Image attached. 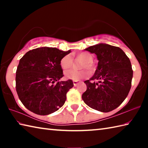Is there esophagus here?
<instances>
[{"instance_id":"34e87169","label":"esophagus","mask_w":148,"mask_h":148,"mask_svg":"<svg viewBox=\"0 0 148 148\" xmlns=\"http://www.w3.org/2000/svg\"><path fill=\"white\" fill-rule=\"evenodd\" d=\"M80 82L79 80H73V84L74 86H76L77 84H78Z\"/></svg>"}]
</instances>
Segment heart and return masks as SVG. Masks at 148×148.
Wrapping results in <instances>:
<instances>
[{
	"instance_id": "b5f03b06",
	"label": "heart",
	"mask_w": 148,
	"mask_h": 148,
	"mask_svg": "<svg viewBox=\"0 0 148 148\" xmlns=\"http://www.w3.org/2000/svg\"><path fill=\"white\" fill-rule=\"evenodd\" d=\"M74 57L82 59L84 62L82 63V68H87V69H92V61L93 57L92 55L88 51H82L77 53H74ZM60 64L62 69H68L71 68L72 64V58L70 55H66L61 59L60 61ZM64 77L66 79L77 80L83 77L88 76L89 75V72L86 70H80L76 71L74 69L67 70L64 72Z\"/></svg>"
}]
</instances>
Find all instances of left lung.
<instances>
[{"mask_svg": "<svg viewBox=\"0 0 148 148\" xmlns=\"http://www.w3.org/2000/svg\"><path fill=\"white\" fill-rule=\"evenodd\" d=\"M85 50L95 53L98 66L93 76L84 83L82 99L87 106L102 112L116 109L128 95L133 75L131 61L118 47L100 43Z\"/></svg>", "mask_w": 148, "mask_h": 148, "instance_id": "left-lung-1", "label": "left lung"}]
</instances>
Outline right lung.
I'll return each mask as SVG.
<instances>
[{"label":"right lung","mask_w":148,"mask_h":148,"mask_svg":"<svg viewBox=\"0 0 148 148\" xmlns=\"http://www.w3.org/2000/svg\"><path fill=\"white\" fill-rule=\"evenodd\" d=\"M55 47H41L30 50L19 60L16 76L19 99L33 113L45 116L63 106L66 93L74 86L63 76L60 61L71 53Z\"/></svg>","instance_id":"obj_1"}]
</instances>
